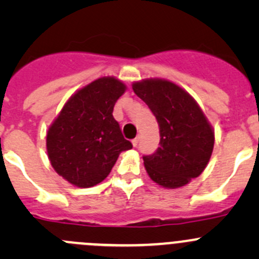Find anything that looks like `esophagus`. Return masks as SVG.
Masks as SVG:
<instances>
[{
    "label": "esophagus",
    "instance_id": "1",
    "mask_svg": "<svg viewBox=\"0 0 259 259\" xmlns=\"http://www.w3.org/2000/svg\"><path fill=\"white\" fill-rule=\"evenodd\" d=\"M139 140H140V138L139 137H137V138H135V139H133V145H134V146H137L138 144H139Z\"/></svg>",
    "mask_w": 259,
    "mask_h": 259
}]
</instances>
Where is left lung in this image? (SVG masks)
Here are the masks:
<instances>
[{
  "mask_svg": "<svg viewBox=\"0 0 259 259\" xmlns=\"http://www.w3.org/2000/svg\"><path fill=\"white\" fill-rule=\"evenodd\" d=\"M134 93L156 117L159 148L143 156L149 177L165 188H179L200 176L209 161L214 133L194 99L166 80L135 82Z\"/></svg>",
  "mask_w": 259,
  "mask_h": 259,
  "instance_id": "1",
  "label": "left lung"
}]
</instances>
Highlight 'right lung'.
<instances>
[{"label":"right lung","mask_w":259,"mask_h":259,"mask_svg":"<svg viewBox=\"0 0 259 259\" xmlns=\"http://www.w3.org/2000/svg\"><path fill=\"white\" fill-rule=\"evenodd\" d=\"M125 85L114 77L93 81L69 99L50 126L49 159L59 176L80 188L103 182L121 151L133 144L113 116Z\"/></svg>","instance_id":"right-lung-1"}]
</instances>
